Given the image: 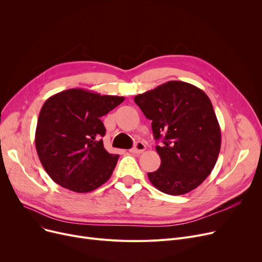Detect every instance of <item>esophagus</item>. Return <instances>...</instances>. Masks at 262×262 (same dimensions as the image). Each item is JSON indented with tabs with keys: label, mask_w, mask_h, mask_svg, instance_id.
<instances>
[{
	"label": "esophagus",
	"mask_w": 262,
	"mask_h": 262,
	"mask_svg": "<svg viewBox=\"0 0 262 262\" xmlns=\"http://www.w3.org/2000/svg\"><path fill=\"white\" fill-rule=\"evenodd\" d=\"M144 149H145L144 143L141 142V141H137V142L135 143L134 147L129 149V152H132V153H134V154H140V153L143 152Z\"/></svg>",
	"instance_id": "obj_1"
}]
</instances>
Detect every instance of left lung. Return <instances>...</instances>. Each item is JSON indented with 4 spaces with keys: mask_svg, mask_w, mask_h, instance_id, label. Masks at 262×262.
I'll list each match as a JSON object with an SVG mask.
<instances>
[{
    "mask_svg": "<svg viewBox=\"0 0 262 262\" xmlns=\"http://www.w3.org/2000/svg\"><path fill=\"white\" fill-rule=\"evenodd\" d=\"M152 129L161 163L147 173L163 193L182 195L199 187L214 168L221 148V129L212 104L203 90L171 80L135 96Z\"/></svg>",
    "mask_w": 262,
    "mask_h": 262,
    "instance_id": "obj_1",
    "label": "left lung"
}]
</instances>
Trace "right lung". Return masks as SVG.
<instances>
[{
    "label": "right lung",
    "instance_id": "add662e5",
    "mask_svg": "<svg viewBox=\"0 0 262 262\" xmlns=\"http://www.w3.org/2000/svg\"><path fill=\"white\" fill-rule=\"evenodd\" d=\"M123 101V96L84 89H68L46 101L35 144L41 164L55 183L86 193L109 180L119 155L104 148L101 138L106 129L101 118Z\"/></svg>",
    "mask_w": 262,
    "mask_h": 262
}]
</instances>
